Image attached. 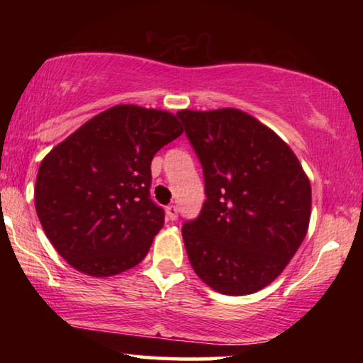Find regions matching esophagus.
I'll return each mask as SVG.
<instances>
[{
    "label": "esophagus",
    "instance_id": "34e87169",
    "mask_svg": "<svg viewBox=\"0 0 363 363\" xmlns=\"http://www.w3.org/2000/svg\"><path fill=\"white\" fill-rule=\"evenodd\" d=\"M167 218L170 221H175L177 220V218H178V208L175 205L167 206Z\"/></svg>",
    "mask_w": 363,
    "mask_h": 363
}]
</instances>
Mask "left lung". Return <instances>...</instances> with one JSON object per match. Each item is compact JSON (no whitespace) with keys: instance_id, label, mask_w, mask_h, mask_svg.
Segmentation results:
<instances>
[{"instance_id":"left-lung-1","label":"left lung","mask_w":363,"mask_h":363,"mask_svg":"<svg viewBox=\"0 0 363 363\" xmlns=\"http://www.w3.org/2000/svg\"><path fill=\"white\" fill-rule=\"evenodd\" d=\"M205 175L206 201L182 235L196 276L226 296L269 286L304 241L311 182L291 147L240 108L177 112Z\"/></svg>"}]
</instances>
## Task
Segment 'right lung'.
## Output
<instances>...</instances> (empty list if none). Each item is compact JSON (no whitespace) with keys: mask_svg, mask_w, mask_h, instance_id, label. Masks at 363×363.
<instances>
[{"mask_svg":"<svg viewBox=\"0 0 363 363\" xmlns=\"http://www.w3.org/2000/svg\"><path fill=\"white\" fill-rule=\"evenodd\" d=\"M182 133L175 113L118 104L89 118L43 158L34 206L67 264L107 277L147 256L165 223L148 193L152 158Z\"/></svg>","mask_w":363,"mask_h":363,"instance_id":"right-lung-1","label":"right lung"}]
</instances>
